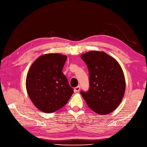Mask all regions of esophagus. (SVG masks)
Returning <instances> with one entry per match:
<instances>
[{"instance_id": "esophagus-1", "label": "esophagus", "mask_w": 147, "mask_h": 147, "mask_svg": "<svg viewBox=\"0 0 147 147\" xmlns=\"http://www.w3.org/2000/svg\"><path fill=\"white\" fill-rule=\"evenodd\" d=\"M74 90H75V92H78L80 90V86H77V87H75V88H74Z\"/></svg>"}]
</instances>
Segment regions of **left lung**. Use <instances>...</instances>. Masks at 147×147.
I'll return each mask as SVG.
<instances>
[{
	"label": "left lung",
	"instance_id": "left-lung-1",
	"mask_svg": "<svg viewBox=\"0 0 147 147\" xmlns=\"http://www.w3.org/2000/svg\"><path fill=\"white\" fill-rule=\"evenodd\" d=\"M81 58L87 65L90 88L80 94L94 112L107 115L121 103L126 88L123 70L118 62L104 52L91 51Z\"/></svg>",
	"mask_w": 147,
	"mask_h": 147
}]
</instances>
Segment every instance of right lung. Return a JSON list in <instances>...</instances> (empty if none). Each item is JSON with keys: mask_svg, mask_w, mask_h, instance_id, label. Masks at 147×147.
<instances>
[{"mask_svg": "<svg viewBox=\"0 0 147 147\" xmlns=\"http://www.w3.org/2000/svg\"><path fill=\"white\" fill-rule=\"evenodd\" d=\"M67 56L50 53L38 57L26 78V90L31 101L40 110L53 113L67 103L73 88L62 72Z\"/></svg>", "mask_w": 147, "mask_h": 147, "instance_id": "add662e5", "label": "right lung"}]
</instances>
